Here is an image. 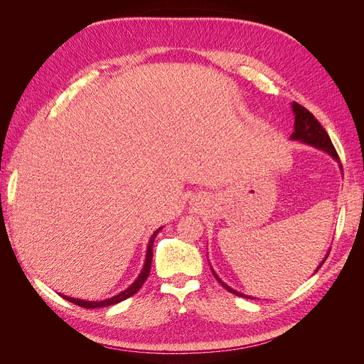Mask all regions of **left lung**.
I'll return each instance as SVG.
<instances>
[{
    "label": "left lung",
    "instance_id": "obj_1",
    "mask_svg": "<svg viewBox=\"0 0 364 364\" xmlns=\"http://www.w3.org/2000/svg\"><path fill=\"white\" fill-rule=\"evenodd\" d=\"M291 107H293V114H294V132H293L290 138L296 139V141L305 142V144H310V146H313L316 149H321V150L326 151L328 155H331L336 161H340L337 151H336L333 142H331V138H329V135L326 134V130L314 118V115L310 111H308V109L301 106L299 103H293ZM323 262H325V259L322 261V264ZM322 264H321V266H322ZM321 266L317 267V270L321 269ZM214 277L217 278V281L222 284L228 291H230L232 294H237V296H241V297H249V296H245L243 293H240V291H237L234 289L228 287V285L222 279H220L215 273H214ZM249 299H252V297H249Z\"/></svg>",
    "mask_w": 364,
    "mask_h": 364
}]
</instances>
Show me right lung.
Masks as SVG:
<instances>
[{
  "label": "right lung",
  "instance_id": "1",
  "mask_svg": "<svg viewBox=\"0 0 364 364\" xmlns=\"http://www.w3.org/2000/svg\"><path fill=\"white\" fill-rule=\"evenodd\" d=\"M162 228H159V229H156L155 230V234L151 235V238H150V241H149V246H147V255H146V262H144V267H142V270H141V273H139V277L136 278V281L130 285V287H127L124 291H121V293H118L117 296H114V297H109V299H105V301H95V302H90V301H82V299H74V297H68V296H62L63 299H67V301H70V302H73V304H75V305H79V306H83V308H100V306H109V305H114V304H118V302H121V301H124V299H127V297H130V296H134L141 287H142V284L146 282V279L149 278V273H150V266H151V259H153V241H155V238H156V235L159 234V230H161Z\"/></svg>",
  "mask_w": 364,
  "mask_h": 364
}]
</instances>
